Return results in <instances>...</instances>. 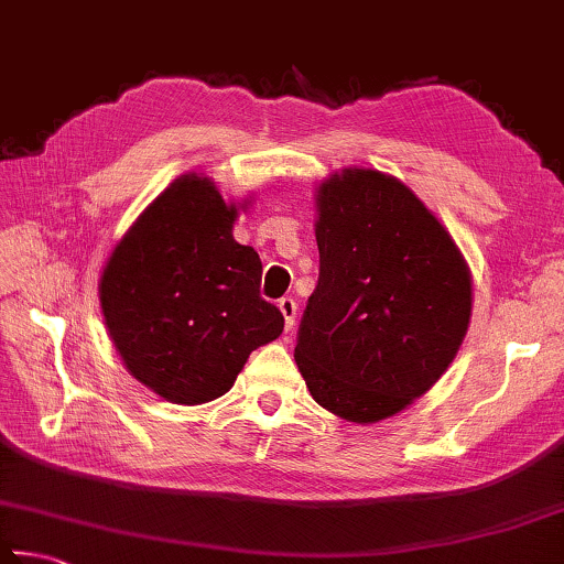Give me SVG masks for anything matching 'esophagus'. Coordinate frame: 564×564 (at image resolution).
I'll use <instances>...</instances> for the list:
<instances>
[{
  "instance_id": "obj_1",
  "label": "esophagus",
  "mask_w": 564,
  "mask_h": 564,
  "mask_svg": "<svg viewBox=\"0 0 564 564\" xmlns=\"http://www.w3.org/2000/svg\"><path fill=\"white\" fill-rule=\"evenodd\" d=\"M279 308H281V313H283L285 330H291V327L295 325V313H299V303H295L293 299H281V301H279Z\"/></svg>"
}]
</instances>
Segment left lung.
Instances as JSON below:
<instances>
[{
  "instance_id": "left-lung-1",
  "label": "left lung",
  "mask_w": 564,
  "mask_h": 564,
  "mask_svg": "<svg viewBox=\"0 0 564 564\" xmlns=\"http://www.w3.org/2000/svg\"><path fill=\"white\" fill-rule=\"evenodd\" d=\"M321 275L295 362L313 399L357 424L429 392L458 352L470 275L416 194L377 170H345L317 189Z\"/></svg>"
}]
</instances>
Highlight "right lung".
Listing matches in <instances>:
<instances>
[{
  "instance_id": "add662e5",
  "label": "right lung",
  "mask_w": 564,
  "mask_h": 564,
  "mask_svg": "<svg viewBox=\"0 0 564 564\" xmlns=\"http://www.w3.org/2000/svg\"><path fill=\"white\" fill-rule=\"evenodd\" d=\"M237 207L182 175L140 214L100 275V305L128 372L172 404L229 392L249 355L283 333L261 299V259L234 241Z\"/></svg>"
}]
</instances>
